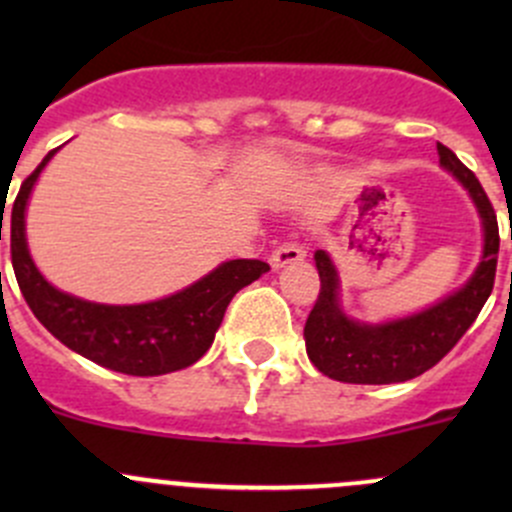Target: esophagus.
<instances>
[{
    "label": "esophagus",
    "mask_w": 512,
    "mask_h": 512,
    "mask_svg": "<svg viewBox=\"0 0 512 512\" xmlns=\"http://www.w3.org/2000/svg\"><path fill=\"white\" fill-rule=\"evenodd\" d=\"M307 257V250L297 242H282L275 252L270 255V265L272 270H282V267L294 265V262H302Z\"/></svg>",
    "instance_id": "1"
}]
</instances>
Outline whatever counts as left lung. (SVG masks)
I'll list each match as a JSON object with an SVG mask.
<instances>
[{
	"instance_id": "obj_1",
	"label": "left lung",
	"mask_w": 512,
	"mask_h": 512,
	"mask_svg": "<svg viewBox=\"0 0 512 512\" xmlns=\"http://www.w3.org/2000/svg\"><path fill=\"white\" fill-rule=\"evenodd\" d=\"M438 163L471 195L483 227L480 262L463 287L431 307L389 322H361L342 309V280L324 250L314 252L319 270V297L304 324L307 356L324 376L344 384H399L436 366L468 332L493 292L498 265V220L478 178L451 148L436 146Z\"/></svg>"
}]
</instances>
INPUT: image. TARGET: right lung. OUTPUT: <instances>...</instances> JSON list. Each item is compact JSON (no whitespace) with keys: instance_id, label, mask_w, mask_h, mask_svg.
I'll return each instance as SVG.
<instances>
[{"instance_id":"add662e5","label":"right lung","mask_w":512,"mask_h":512,"mask_svg":"<svg viewBox=\"0 0 512 512\" xmlns=\"http://www.w3.org/2000/svg\"><path fill=\"white\" fill-rule=\"evenodd\" d=\"M19 188L12 208V267L34 317L71 352L128 376H160L195 364L213 344L230 299L260 280L262 260H227L198 282L143 304H101L61 292L34 265L27 245V205L54 153ZM2 230V225H0Z\"/></svg>"}]
</instances>
